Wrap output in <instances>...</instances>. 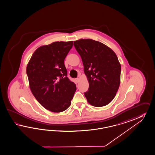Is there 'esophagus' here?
Instances as JSON below:
<instances>
[{
	"instance_id": "34e87169",
	"label": "esophagus",
	"mask_w": 155,
	"mask_h": 155,
	"mask_svg": "<svg viewBox=\"0 0 155 155\" xmlns=\"http://www.w3.org/2000/svg\"><path fill=\"white\" fill-rule=\"evenodd\" d=\"M75 81L76 83H78V82L79 81V78H75Z\"/></svg>"
}]
</instances>
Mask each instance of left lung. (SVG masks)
I'll return each instance as SVG.
<instances>
[{
    "mask_svg": "<svg viewBox=\"0 0 155 155\" xmlns=\"http://www.w3.org/2000/svg\"><path fill=\"white\" fill-rule=\"evenodd\" d=\"M81 58L89 87L84 93L89 104L104 106L114 98L120 83L121 68L115 52L103 43L91 39L74 41Z\"/></svg>",
    "mask_w": 155,
    "mask_h": 155,
    "instance_id": "obj_1",
    "label": "left lung"
}]
</instances>
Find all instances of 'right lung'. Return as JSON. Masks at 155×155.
Returning a JSON list of instances; mask_svg holds the SVG:
<instances>
[{
  "label": "right lung",
  "mask_w": 155,
  "mask_h": 155,
  "mask_svg": "<svg viewBox=\"0 0 155 155\" xmlns=\"http://www.w3.org/2000/svg\"><path fill=\"white\" fill-rule=\"evenodd\" d=\"M73 41H56L33 53L26 68L30 87L36 100L53 112L68 109L76 90L68 77L64 60Z\"/></svg>",
  "instance_id": "right-lung-1"
}]
</instances>
